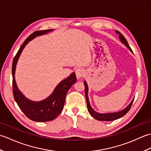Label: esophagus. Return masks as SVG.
<instances>
[{
    "label": "esophagus",
    "instance_id": "obj_1",
    "mask_svg": "<svg viewBox=\"0 0 151 151\" xmlns=\"http://www.w3.org/2000/svg\"><path fill=\"white\" fill-rule=\"evenodd\" d=\"M75 73H76V77H77V78H81L84 75V70L82 68L76 69L75 70Z\"/></svg>",
    "mask_w": 151,
    "mask_h": 151
}]
</instances>
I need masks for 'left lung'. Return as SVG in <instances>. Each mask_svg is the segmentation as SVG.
Returning <instances> with one entry per match:
<instances>
[{"label": "left lung", "mask_w": 151, "mask_h": 151, "mask_svg": "<svg viewBox=\"0 0 151 151\" xmlns=\"http://www.w3.org/2000/svg\"><path fill=\"white\" fill-rule=\"evenodd\" d=\"M117 33L119 34V40H121V42L123 44H124L125 46L129 48L131 52H132V50L130 49L129 43H128L127 40L125 39V37L123 36V34L120 33L119 32H117ZM84 84L85 86V95H86V102H87V107H88V111L91 116L93 118L96 119H97L99 121H111L118 119L122 117L123 116H124L125 114H127V112L130 110L131 106H132V104L133 103L134 99L132 101V102H130V104L128 106H127L124 109H123V110H121L120 111L114 112V113H108V114L98 113V112L95 111L91 106L90 103H89V99H88V86L86 81H84Z\"/></svg>", "instance_id": "8db88e82"}]
</instances>
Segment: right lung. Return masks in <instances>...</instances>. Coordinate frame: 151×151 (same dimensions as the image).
Segmentation results:
<instances>
[{
  "mask_svg": "<svg viewBox=\"0 0 151 151\" xmlns=\"http://www.w3.org/2000/svg\"><path fill=\"white\" fill-rule=\"evenodd\" d=\"M52 30L36 31L30 35L19 49L12 63L13 93L15 102L25 115L30 119L36 122H46L54 119L62 112L65 103L67 93L72 85L76 82V76L73 73L67 78L60 82L54 89L52 93L45 100L41 101H30L19 91L15 79V67L22 50L26 45L36 36L45 34Z\"/></svg>",
  "mask_w": 151,
  "mask_h": 151,
  "instance_id": "obj_1",
  "label": "right lung"
}]
</instances>
